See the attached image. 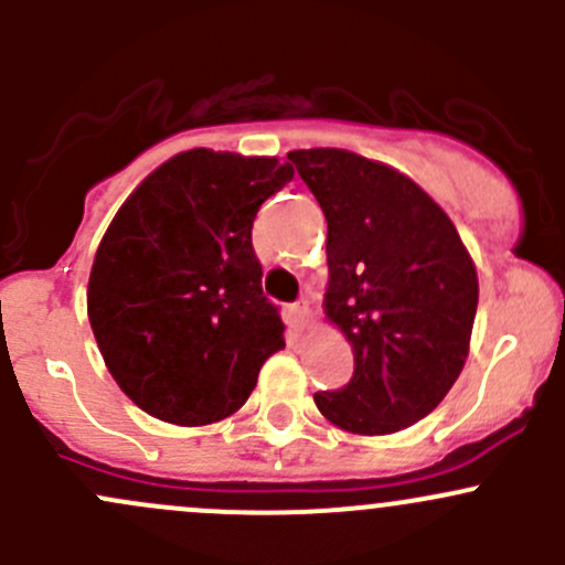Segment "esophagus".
<instances>
[{
	"label": "esophagus",
	"instance_id": "34e87169",
	"mask_svg": "<svg viewBox=\"0 0 565 565\" xmlns=\"http://www.w3.org/2000/svg\"><path fill=\"white\" fill-rule=\"evenodd\" d=\"M289 319H292V324H298V328H306V324H309V319H311L309 306H306L303 300L292 303V306H289Z\"/></svg>",
	"mask_w": 565,
	"mask_h": 565
}]
</instances>
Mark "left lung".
I'll use <instances>...</instances> for the list:
<instances>
[{"mask_svg":"<svg viewBox=\"0 0 565 565\" xmlns=\"http://www.w3.org/2000/svg\"><path fill=\"white\" fill-rule=\"evenodd\" d=\"M328 221L324 315L355 355L352 380L319 391V413L355 435L426 418L470 352L478 276L446 210L407 174L335 147L292 150Z\"/></svg>","mask_w":565,"mask_h":565,"instance_id":"obj_1","label":"left lung"}]
</instances>
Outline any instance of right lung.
<instances>
[{
  "instance_id": "obj_1",
  "label": "right lung",
  "mask_w": 565,
  "mask_h": 565,
  "mask_svg": "<svg viewBox=\"0 0 565 565\" xmlns=\"http://www.w3.org/2000/svg\"><path fill=\"white\" fill-rule=\"evenodd\" d=\"M292 174L278 158L196 147L161 163L108 224L89 273V324L111 377L152 418H230L284 347L250 226Z\"/></svg>"
}]
</instances>
